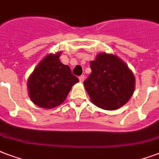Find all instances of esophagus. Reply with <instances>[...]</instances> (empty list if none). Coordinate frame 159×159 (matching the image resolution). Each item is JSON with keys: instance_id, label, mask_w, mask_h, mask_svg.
I'll list each match as a JSON object with an SVG mask.
<instances>
[{"instance_id": "obj_1", "label": "esophagus", "mask_w": 159, "mask_h": 159, "mask_svg": "<svg viewBox=\"0 0 159 159\" xmlns=\"http://www.w3.org/2000/svg\"><path fill=\"white\" fill-rule=\"evenodd\" d=\"M79 80H80V82L83 83V82H84V75H81V76H80Z\"/></svg>"}]
</instances>
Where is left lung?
<instances>
[{"instance_id":"8db88e82","label":"left lung","mask_w":159,"mask_h":159,"mask_svg":"<svg viewBox=\"0 0 159 159\" xmlns=\"http://www.w3.org/2000/svg\"><path fill=\"white\" fill-rule=\"evenodd\" d=\"M89 64L91 74L84 80V86L93 104L113 111L129 101L136 80L122 59L111 53L100 52Z\"/></svg>"}]
</instances>
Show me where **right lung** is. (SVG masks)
I'll return each mask as SVG.
<instances>
[{
    "mask_svg": "<svg viewBox=\"0 0 159 159\" xmlns=\"http://www.w3.org/2000/svg\"><path fill=\"white\" fill-rule=\"evenodd\" d=\"M60 55L61 52H58L44 57L27 80L29 98L41 108L52 109L61 105L79 82L70 67L62 64Z\"/></svg>",
    "mask_w": 159,
    "mask_h": 159,
    "instance_id": "right-lung-1",
    "label": "right lung"
}]
</instances>
